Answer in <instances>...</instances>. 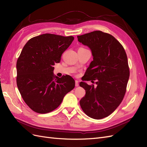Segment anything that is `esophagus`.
Instances as JSON below:
<instances>
[{"instance_id":"1","label":"esophagus","mask_w":147,"mask_h":147,"mask_svg":"<svg viewBox=\"0 0 147 147\" xmlns=\"http://www.w3.org/2000/svg\"><path fill=\"white\" fill-rule=\"evenodd\" d=\"M79 86V83H78V81L75 80V86Z\"/></svg>"}]
</instances>
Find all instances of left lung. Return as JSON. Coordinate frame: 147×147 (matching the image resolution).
Segmentation results:
<instances>
[{
    "mask_svg": "<svg viewBox=\"0 0 147 147\" xmlns=\"http://www.w3.org/2000/svg\"><path fill=\"white\" fill-rule=\"evenodd\" d=\"M77 38L78 42L89 47L93 56L84 80H96L97 84L80 83L86 91L80 104L88 117L102 119L117 109L126 94L129 77L126 53L113 35L100 30L78 35Z\"/></svg>",
    "mask_w": 147,
    "mask_h": 147,
    "instance_id": "left-lung-1",
    "label": "left lung"
}]
</instances>
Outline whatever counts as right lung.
Here are the masks:
<instances>
[{"mask_svg": "<svg viewBox=\"0 0 147 147\" xmlns=\"http://www.w3.org/2000/svg\"><path fill=\"white\" fill-rule=\"evenodd\" d=\"M74 37L44 34L30 38L17 60L16 83L29 107L38 113H47L58 107L65 95L75 87L70 75L59 78L53 73L63 53Z\"/></svg>", "mask_w": 147, "mask_h": 147, "instance_id": "obj_1", "label": "right lung"}]
</instances>
